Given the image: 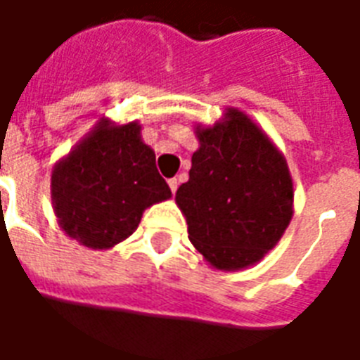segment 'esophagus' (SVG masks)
Listing matches in <instances>:
<instances>
[{
  "label": "esophagus",
  "mask_w": 360,
  "mask_h": 360,
  "mask_svg": "<svg viewBox=\"0 0 360 360\" xmlns=\"http://www.w3.org/2000/svg\"><path fill=\"white\" fill-rule=\"evenodd\" d=\"M167 185H169V188H172V193H173V195H175V191H177V187H179V181L173 177V179L167 181Z\"/></svg>",
  "instance_id": "esophagus-1"
}]
</instances>
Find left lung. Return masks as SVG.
Masks as SVG:
<instances>
[{"instance_id":"1","label":"left lung","mask_w":360,"mask_h":360,"mask_svg":"<svg viewBox=\"0 0 360 360\" xmlns=\"http://www.w3.org/2000/svg\"><path fill=\"white\" fill-rule=\"evenodd\" d=\"M198 150L175 202L188 239L216 270L260 262L293 218V179L285 156L237 108L214 125H195Z\"/></svg>"}]
</instances>
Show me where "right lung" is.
Listing matches in <instances>:
<instances>
[{"label":"right lung","instance_id":"add662e5","mask_svg":"<svg viewBox=\"0 0 360 360\" xmlns=\"http://www.w3.org/2000/svg\"><path fill=\"white\" fill-rule=\"evenodd\" d=\"M139 121L102 117L51 169L59 227L94 250H110L139 227L142 212L172 196Z\"/></svg>","mask_w":360,"mask_h":360}]
</instances>
